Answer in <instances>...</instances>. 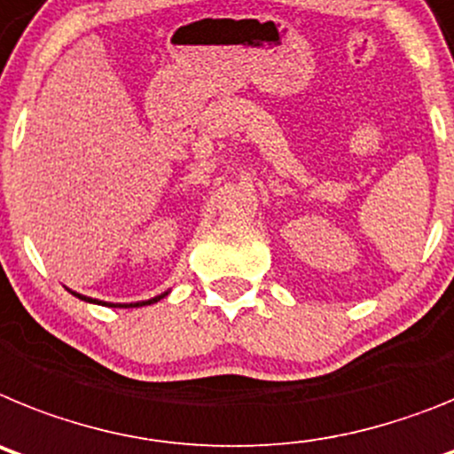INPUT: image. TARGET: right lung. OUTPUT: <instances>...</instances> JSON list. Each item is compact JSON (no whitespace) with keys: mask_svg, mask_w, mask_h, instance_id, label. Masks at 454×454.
Listing matches in <instances>:
<instances>
[{"mask_svg":"<svg viewBox=\"0 0 454 454\" xmlns=\"http://www.w3.org/2000/svg\"><path fill=\"white\" fill-rule=\"evenodd\" d=\"M77 297H82V294H77ZM164 297V294H160V297H155V299H148V301H141V303H134V306H145V303H155V301H160V299ZM82 299H86V297H82ZM86 301H90V299H86ZM129 306H132V303H129Z\"/></svg>","mask_w":454,"mask_h":454,"instance_id":"obj_1","label":"right lung"}]
</instances>
